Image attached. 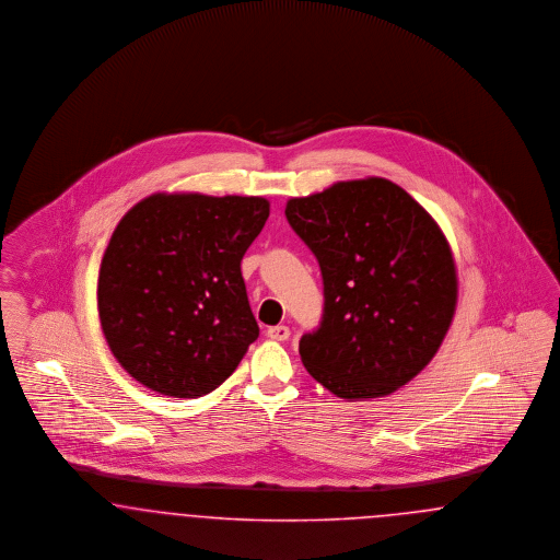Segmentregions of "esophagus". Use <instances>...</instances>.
<instances>
[{"label":"esophagus","instance_id":"obj_1","mask_svg":"<svg viewBox=\"0 0 560 560\" xmlns=\"http://www.w3.org/2000/svg\"><path fill=\"white\" fill-rule=\"evenodd\" d=\"M266 335L271 341H287L291 337V330H289V326H269Z\"/></svg>","mask_w":560,"mask_h":560}]
</instances>
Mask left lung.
Wrapping results in <instances>:
<instances>
[{"instance_id": "1", "label": "left lung", "mask_w": 560, "mask_h": 560, "mask_svg": "<svg viewBox=\"0 0 560 560\" xmlns=\"http://www.w3.org/2000/svg\"><path fill=\"white\" fill-rule=\"evenodd\" d=\"M287 219L322 271L324 310L299 341L342 399L383 397L433 360L456 310V268L433 218L383 177L292 198Z\"/></svg>"}]
</instances>
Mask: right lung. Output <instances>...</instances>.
I'll return each mask as SVG.
<instances>
[{
    "instance_id": "1",
    "label": "right lung",
    "mask_w": 560,
    "mask_h": 560,
    "mask_svg": "<svg viewBox=\"0 0 560 560\" xmlns=\"http://www.w3.org/2000/svg\"><path fill=\"white\" fill-rule=\"evenodd\" d=\"M268 218L259 196L154 195L119 221L100 266L97 312L136 381L202 397L238 368L259 337L241 264Z\"/></svg>"
}]
</instances>
